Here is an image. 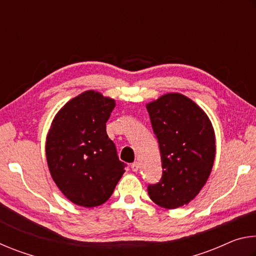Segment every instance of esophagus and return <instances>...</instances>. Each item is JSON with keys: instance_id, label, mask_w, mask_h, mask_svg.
<instances>
[{"instance_id": "1", "label": "esophagus", "mask_w": 256, "mask_h": 256, "mask_svg": "<svg viewBox=\"0 0 256 256\" xmlns=\"http://www.w3.org/2000/svg\"><path fill=\"white\" fill-rule=\"evenodd\" d=\"M131 168H132L133 172H138V168H140V164H138V162H133V164H131Z\"/></svg>"}]
</instances>
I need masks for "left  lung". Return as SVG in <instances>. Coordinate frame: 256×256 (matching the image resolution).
<instances>
[{"label":"left lung","mask_w":256,"mask_h":256,"mask_svg":"<svg viewBox=\"0 0 256 256\" xmlns=\"http://www.w3.org/2000/svg\"><path fill=\"white\" fill-rule=\"evenodd\" d=\"M158 140L162 175L148 185L151 200L176 209L193 200L214 166V132L206 112L180 94H167L146 105Z\"/></svg>","instance_id":"8db88e82"}]
</instances>
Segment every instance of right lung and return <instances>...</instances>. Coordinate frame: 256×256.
Masks as SVG:
<instances>
[{"mask_svg": "<svg viewBox=\"0 0 256 256\" xmlns=\"http://www.w3.org/2000/svg\"><path fill=\"white\" fill-rule=\"evenodd\" d=\"M115 102L92 90L68 102L52 123L46 158L55 184L68 200L92 208L105 203L124 174L106 132Z\"/></svg>", "mask_w": 256, "mask_h": 256, "instance_id": "right-lung-1", "label": "right lung"}]
</instances>
